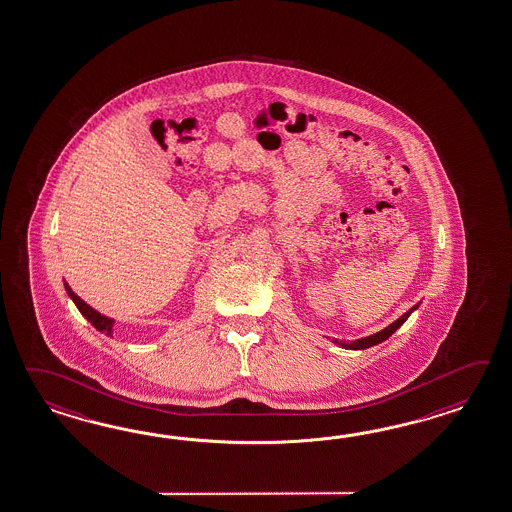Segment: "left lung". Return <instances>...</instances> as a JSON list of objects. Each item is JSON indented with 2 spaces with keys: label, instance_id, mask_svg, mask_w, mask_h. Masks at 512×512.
Here are the masks:
<instances>
[{
  "label": "left lung",
  "instance_id": "obj_1",
  "mask_svg": "<svg viewBox=\"0 0 512 512\" xmlns=\"http://www.w3.org/2000/svg\"><path fill=\"white\" fill-rule=\"evenodd\" d=\"M418 307V305H416ZM416 307H412L411 311L405 312L403 316H399L396 322H392V324L385 327L383 331H379V333H374V335H370V337L361 338V340H355V342H338L342 348L348 349H364L370 348V346H374V344H379V342H383V340H387L396 329H398L399 325L403 324L409 316H411V312L416 309Z\"/></svg>",
  "mask_w": 512,
  "mask_h": 512
}]
</instances>
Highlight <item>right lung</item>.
I'll return each mask as SVG.
<instances>
[{
  "label": "right lung",
  "mask_w": 512,
  "mask_h": 512,
  "mask_svg": "<svg viewBox=\"0 0 512 512\" xmlns=\"http://www.w3.org/2000/svg\"><path fill=\"white\" fill-rule=\"evenodd\" d=\"M66 292H68V296L74 300L79 312H81V314L87 318L88 322L94 325L98 331H103L105 335H111V333H113V318H109V316L101 314L100 311L92 309V307L88 305L87 301L81 300V298H79V296L75 294L74 290L68 287V285H66Z\"/></svg>",
  "instance_id": "right-lung-1"
}]
</instances>
